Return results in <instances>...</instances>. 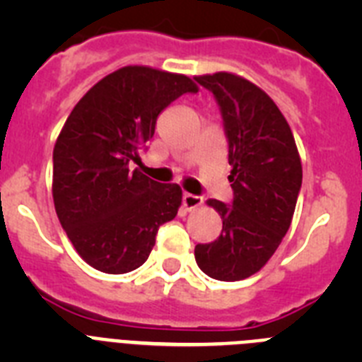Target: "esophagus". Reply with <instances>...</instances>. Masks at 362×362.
<instances>
[{"label": "esophagus", "instance_id": "34e87169", "mask_svg": "<svg viewBox=\"0 0 362 362\" xmlns=\"http://www.w3.org/2000/svg\"><path fill=\"white\" fill-rule=\"evenodd\" d=\"M203 203V197L194 196V194H183V206L185 210H194L197 206H201Z\"/></svg>", "mask_w": 362, "mask_h": 362}]
</instances>
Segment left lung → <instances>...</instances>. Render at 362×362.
<instances>
[{"label":"left lung","instance_id":"8db88e82","mask_svg":"<svg viewBox=\"0 0 362 362\" xmlns=\"http://www.w3.org/2000/svg\"><path fill=\"white\" fill-rule=\"evenodd\" d=\"M194 79L219 107L233 192L228 204L209 201L223 230L194 254L212 279L239 281L261 270L288 232L303 183L299 152L277 105L254 83L228 72Z\"/></svg>","mask_w":362,"mask_h":362}]
</instances>
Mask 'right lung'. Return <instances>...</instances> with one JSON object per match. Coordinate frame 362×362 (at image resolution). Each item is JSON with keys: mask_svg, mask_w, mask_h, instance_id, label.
Listing matches in <instances>:
<instances>
[{"mask_svg": "<svg viewBox=\"0 0 362 362\" xmlns=\"http://www.w3.org/2000/svg\"><path fill=\"white\" fill-rule=\"evenodd\" d=\"M197 86L181 74L124 66L108 74L70 112L52 153L54 206L74 248L95 270L127 274L148 259L159 226L181 204L139 163L163 110Z\"/></svg>", "mask_w": 362, "mask_h": 362, "instance_id": "1", "label": "right lung"}]
</instances>
